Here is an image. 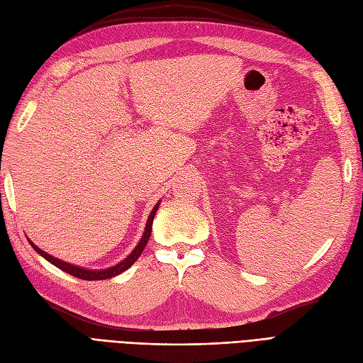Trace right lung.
Instances as JSON below:
<instances>
[{
  "label": "right lung",
  "instance_id": "1",
  "mask_svg": "<svg viewBox=\"0 0 363 363\" xmlns=\"http://www.w3.org/2000/svg\"><path fill=\"white\" fill-rule=\"evenodd\" d=\"M159 204H160V201H159V203L155 206V208H152V211H151V213H150V216H148V219H147L145 232H144V235H142L138 247H136L133 251H131V255H128L123 262H119L118 265L111 267V268H107V269H86V268H80V267L71 265V263H67V262H63V260H60V259L52 257L51 255H48V252H45V251L40 250L39 247H36L35 244H33L30 239H28V242H30V245H31L33 248H35V251L39 252V255H40L43 259H47L50 263H52L54 267L60 268L62 271L71 274V276H74V277H77V279H82V280H106V279H111V277L118 276V274H121V272H124L125 269H128V268H130L131 265H133V263L138 260V257L142 255V251H144V248L147 247L148 239H150V236H151L152 219H155V215H156V212H157Z\"/></svg>",
  "mask_w": 363,
  "mask_h": 363
}]
</instances>
